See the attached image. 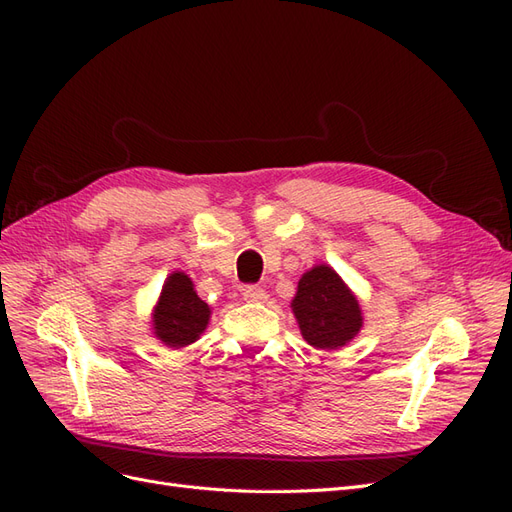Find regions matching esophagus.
<instances>
[{"label":"esophagus","mask_w":512,"mask_h":512,"mask_svg":"<svg viewBox=\"0 0 512 512\" xmlns=\"http://www.w3.org/2000/svg\"><path fill=\"white\" fill-rule=\"evenodd\" d=\"M243 299L250 303H265L269 299V294L262 290L260 286H245L243 288Z\"/></svg>","instance_id":"1"}]
</instances>
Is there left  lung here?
<instances>
[{
    "label": "left lung",
    "mask_w": 512,
    "mask_h": 512,
    "mask_svg": "<svg viewBox=\"0 0 512 512\" xmlns=\"http://www.w3.org/2000/svg\"><path fill=\"white\" fill-rule=\"evenodd\" d=\"M290 307L303 339L316 350L344 348L363 329L359 299L324 262L301 275Z\"/></svg>",
    "instance_id": "1"
}]
</instances>
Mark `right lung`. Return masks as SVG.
Wrapping results in <instances>:
<instances>
[{"label": "right lung", "instance_id": "1", "mask_svg": "<svg viewBox=\"0 0 512 512\" xmlns=\"http://www.w3.org/2000/svg\"><path fill=\"white\" fill-rule=\"evenodd\" d=\"M209 318L211 307L198 297L190 275L173 271L166 277L158 303L151 309V333L166 348L179 350L200 339Z\"/></svg>", "mask_w": 512, "mask_h": 512}]
</instances>
